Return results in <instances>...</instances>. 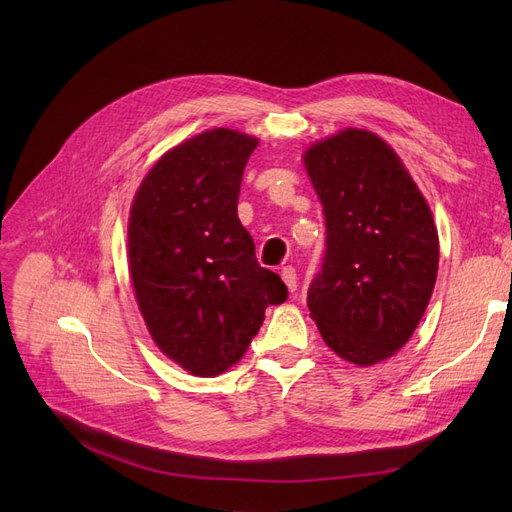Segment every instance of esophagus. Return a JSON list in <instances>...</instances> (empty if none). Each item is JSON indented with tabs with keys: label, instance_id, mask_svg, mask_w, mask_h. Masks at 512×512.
I'll return each mask as SVG.
<instances>
[{
	"label": "esophagus",
	"instance_id": "obj_1",
	"mask_svg": "<svg viewBox=\"0 0 512 512\" xmlns=\"http://www.w3.org/2000/svg\"><path fill=\"white\" fill-rule=\"evenodd\" d=\"M282 280L286 282L290 292L297 290V270H294V267H290V265L282 267Z\"/></svg>",
	"mask_w": 512,
	"mask_h": 512
}]
</instances>
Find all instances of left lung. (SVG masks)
Listing matches in <instances>:
<instances>
[{"label":"left lung","instance_id":"1","mask_svg":"<svg viewBox=\"0 0 512 512\" xmlns=\"http://www.w3.org/2000/svg\"><path fill=\"white\" fill-rule=\"evenodd\" d=\"M305 168L326 215L307 305L321 338L367 367L407 344L438 276L434 215L394 149L361 128L311 145Z\"/></svg>","mask_w":512,"mask_h":512}]
</instances>
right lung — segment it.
Here are the masks:
<instances>
[{
    "instance_id": "1",
    "label": "right lung",
    "mask_w": 512,
    "mask_h": 512,
    "mask_svg": "<svg viewBox=\"0 0 512 512\" xmlns=\"http://www.w3.org/2000/svg\"><path fill=\"white\" fill-rule=\"evenodd\" d=\"M259 141L205 130L161 155L134 195L128 267L159 351L201 378L242 359L288 288L257 263L238 220L242 172Z\"/></svg>"
}]
</instances>
